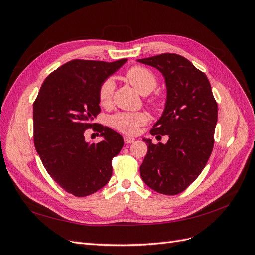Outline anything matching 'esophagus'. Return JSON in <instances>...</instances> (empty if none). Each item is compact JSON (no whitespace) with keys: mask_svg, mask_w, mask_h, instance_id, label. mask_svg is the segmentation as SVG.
<instances>
[{"mask_svg":"<svg viewBox=\"0 0 255 255\" xmlns=\"http://www.w3.org/2000/svg\"><path fill=\"white\" fill-rule=\"evenodd\" d=\"M123 140H125V143H126V144H128V143H132V142H134V141H135V138L125 136V137H123Z\"/></svg>","mask_w":255,"mask_h":255,"instance_id":"obj_1","label":"esophagus"}]
</instances>
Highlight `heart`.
Wrapping results in <instances>:
<instances>
[{"label": "heart", "mask_w": 255, "mask_h": 255, "mask_svg": "<svg viewBox=\"0 0 255 255\" xmlns=\"http://www.w3.org/2000/svg\"><path fill=\"white\" fill-rule=\"evenodd\" d=\"M127 81L132 85L133 88L139 92L140 95L145 96L156 87L157 80L156 76L151 72L149 69L141 66H135L130 68L126 74ZM115 89V83L112 80H105L99 88V103L102 106L110 105L113 99ZM149 104L154 111H157L161 107V101L158 98L149 99ZM148 117L144 113H119L112 116L110 123L119 132L123 134L134 135L138 132L140 127L146 125Z\"/></svg>", "instance_id": "heart-1"}]
</instances>
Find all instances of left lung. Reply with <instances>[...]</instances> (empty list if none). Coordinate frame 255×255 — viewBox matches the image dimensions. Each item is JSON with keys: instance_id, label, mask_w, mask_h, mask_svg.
Instances as JSON below:
<instances>
[{"instance_id": "1", "label": "left lung", "mask_w": 255, "mask_h": 255, "mask_svg": "<svg viewBox=\"0 0 255 255\" xmlns=\"http://www.w3.org/2000/svg\"><path fill=\"white\" fill-rule=\"evenodd\" d=\"M165 78L167 98L152 136L168 135L166 143L148 145L140 166L142 181L163 195L184 191L202 172L214 146L218 106L206 75L188 59L173 53L138 59Z\"/></svg>"}]
</instances>
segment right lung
Listing matches in <instances>:
<instances>
[{"instance_id": "right-lung-1", "label": "right lung", "mask_w": 255, "mask_h": 255, "mask_svg": "<svg viewBox=\"0 0 255 255\" xmlns=\"http://www.w3.org/2000/svg\"><path fill=\"white\" fill-rule=\"evenodd\" d=\"M127 60L68 61L47 76L34 102L36 151L52 179L75 197L95 194L112 177L122 136L103 126L96 128L101 142L89 143L84 134L101 112L100 86Z\"/></svg>"}]
</instances>
